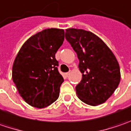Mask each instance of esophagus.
<instances>
[{
	"label": "esophagus",
	"instance_id": "esophagus-1",
	"mask_svg": "<svg viewBox=\"0 0 131 131\" xmlns=\"http://www.w3.org/2000/svg\"><path fill=\"white\" fill-rule=\"evenodd\" d=\"M70 75V71L67 72H66V73H64V76H65L66 78H67V77L69 76Z\"/></svg>",
	"mask_w": 131,
	"mask_h": 131
}]
</instances>
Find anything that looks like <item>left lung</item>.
I'll return each instance as SVG.
<instances>
[{"label": "left lung", "mask_w": 131, "mask_h": 131, "mask_svg": "<svg viewBox=\"0 0 131 131\" xmlns=\"http://www.w3.org/2000/svg\"><path fill=\"white\" fill-rule=\"evenodd\" d=\"M65 39L78 55L82 73V79L75 86L78 98L90 105L105 103L120 81V69L115 56L92 32L68 28Z\"/></svg>", "instance_id": "obj_1"}]
</instances>
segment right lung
Wrapping results in <instances>:
<instances>
[{"instance_id":"right-lung-1","label":"right lung","mask_w":131,"mask_h":131,"mask_svg":"<svg viewBox=\"0 0 131 131\" xmlns=\"http://www.w3.org/2000/svg\"><path fill=\"white\" fill-rule=\"evenodd\" d=\"M64 39L62 29L48 28L30 37L17 55L12 79L28 104L42 108L58 99L64 78L56 53Z\"/></svg>"}]
</instances>
